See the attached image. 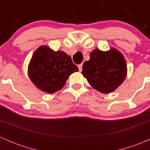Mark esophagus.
<instances>
[{
  "instance_id": "34e87169",
  "label": "esophagus",
  "mask_w": 150,
  "mask_h": 150,
  "mask_svg": "<svg viewBox=\"0 0 150 150\" xmlns=\"http://www.w3.org/2000/svg\"><path fill=\"white\" fill-rule=\"evenodd\" d=\"M78 69H79L80 72H81V71H82V69H83V64H81L78 65Z\"/></svg>"
}]
</instances>
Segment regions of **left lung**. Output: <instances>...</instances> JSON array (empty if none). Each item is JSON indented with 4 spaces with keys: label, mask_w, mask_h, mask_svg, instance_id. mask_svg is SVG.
Wrapping results in <instances>:
<instances>
[{
    "label": "left lung",
    "mask_w": 150,
    "mask_h": 150,
    "mask_svg": "<svg viewBox=\"0 0 150 150\" xmlns=\"http://www.w3.org/2000/svg\"><path fill=\"white\" fill-rule=\"evenodd\" d=\"M82 74L95 90L110 93L116 90L126 78L125 59L120 51L113 47L105 51L96 48L91 52L90 59L84 62Z\"/></svg>",
    "instance_id": "obj_1"
}]
</instances>
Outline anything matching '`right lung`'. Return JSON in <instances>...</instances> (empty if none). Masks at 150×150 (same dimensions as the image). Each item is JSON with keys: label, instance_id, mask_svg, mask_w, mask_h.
Returning a JSON list of instances; mask_svg holds the SVG:
<instances>
[{"label": "right lung", "instance_id": "right-lung-1", "mask_svg": "<svg viewBox=\"0 0 150 150\" xmlns=\"http://www.w3.org/2000/svg\"><path fill=\"white\" fill-rule=\"evenodd\" d=\"M78 71V67L67 53L61 50L55 51L45 45L35 51L28 68L32 83L49 94L61 90L69 75Z\"/></svg>", "mask_w": 150, "mask_h": 150}]
</instances>
